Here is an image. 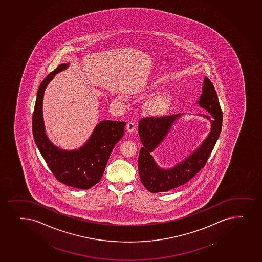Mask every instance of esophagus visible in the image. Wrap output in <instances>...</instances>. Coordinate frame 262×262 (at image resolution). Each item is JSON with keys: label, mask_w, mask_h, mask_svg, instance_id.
<instances>
[{"label": "esophagus", "mask_w": 262, "mask_h": 262, "mask_svg": "<svg viewBox=\"0 0 262 262\" xmlns=\"http://www.w3.org/2000/svg\"><path fill=\"white\" fill-rule=\"evenodd\" d=\"M136 129V125L133 122H129L126 125V129L127 132L129 133H132L133 132H134Z\"/></svg>", "instance_id": "esophagus-1"}]
</instances>
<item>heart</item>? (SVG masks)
Segmentation results:
<instances>
[{
    "label": "heart",
    "instance_id": "obj_1",
    "mask_svg": "<svg viewBox=\"0 0 262 262\" xmlns=\"http://www.w3.org/2000/svg\"><path fill=\"white\" fill-rule=\"evenodd\" d=\"M169 99L166 96H158L147 104V110L151 114L158 115L163 113L169 107Z\"/></svg>",
    "mask_w": 262,
    "mask_h": 262
}]
</instances>
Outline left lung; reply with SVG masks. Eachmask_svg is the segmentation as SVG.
<instances>
[{
	"label": "left lung",
	"mask_w": 262,
	"mask_h": 262,
	"mask_svg": "<svg viewBox=\"0 0 262 262\" xmlns=\"http://www.w3.org/2000/svg\"><path fill=\"white\" fill-rule=\"evenodd\" d=\"M201 107L211 115L202 114L211 123V130L191 155L171 169H162L151 156V152L166 138L174 122L183 115L146 117L138 123V134L143 144L138 157V171L143 185L151 193L167 192L185 184L205 166L223 126V112L212 82L205 77L203 93L199 101Z\"/></svg>",
	"instance_id": "8db88e82"
}]
</instances>
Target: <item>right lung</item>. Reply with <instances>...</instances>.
I'll return each mask as SVG.
<instances>
[{"mask_svg":"<svg viewBox=\"0 0 262 262\" xmlns=\"http://www.w3.org/2000/svg\"><path fill=\"white\" fill-rule=\"evenodd\" d=\"M69 64H60L39 85L32 119L33 135L40 154L57 180L77 189H88L99 183L113 147L124 136L125 122L104 120L97 124L88 142L79 149L65 150L55 146L46 134L43 97L48 83Z\"/></svg>","mask_w":262,"mask_h":262,"instance_id":"obj_1","label":"right lung"}]
</instances>
